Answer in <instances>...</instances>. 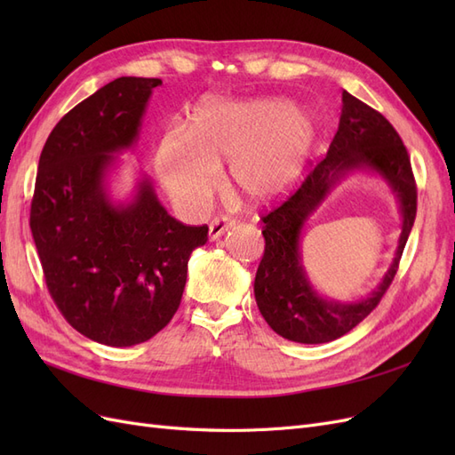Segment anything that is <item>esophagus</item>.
<instances>
[{"instance_id": "1", "label": "esophagus", "mask_w": 455, "mask_h": 455, "mask_svg": "<svg viewBox=\"0 0 455 455\" xmlns=\"http://www.w3.org/2000/svg\"><path fill=\"white\" fill-rule=\"evenodd\" d=\"M233 226H235V220H233V218H228V216L214 218L212 222H211V226H209V239L216 241L218 237H222L224 233L228 229H231Z\"/></svg>"}]
</instances>
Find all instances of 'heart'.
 <instances>
[{
  "label": "heart",
  "mask_w": 455,
  "mask_h": 455,
  "mask_svg": "<svg viewBox=\"0 0 455 455\" xmlns=\"http://www.w3.org/2000/svg\"><path fill=\"white\" fill-rule=\"evenodd\" d=\"M313 142L315 121L304 108L281 99H211L189 132L163 134L156 167L172 199L188 209L211 197L228 161L233 188L246 201L269 203L298 182Z\"/></svg>",
  "instance_id": "b5f03b06"
}]
</instances>
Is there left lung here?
<instances>
[{
	"label": "left lung",
	"instance_id": "left-lung-1",
	"mask_svg": "<svg viewBox=\"0 0 455 455\" xmlns=\"http://www.w3.org/2000/svg\"><path fill=\"white\" fill-rule=\"evenodd\" d=\"M378 173L390 186L402 214V237L390 269L366 299L339 302L321 297L310 284L300 258V235L307 220L349 173ZM416 182L408 151L391 123L347 91L341 92L338 132L328 154L315 164L306 182L281 206L261 218L266 251L254 298L266 323L284 339L326 343L353 330L387 291L416 220Z\"/></svg>",
	"mask_w": 455,
	"mask_h": 455
}]
</instances>
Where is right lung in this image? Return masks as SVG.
Listing matches in <instances>:
<instances>
[{"label": "right lung", "mask_w": 455, "mask_h": 455, "mask_svg": "<svg viewBox=\"0 0 455 455\" xmlns=\"http://www.w3.org/2000/svg\"><path fill=\"white\" fill-rule=\"evenodd\" d=\"M156 77H117L70 109L39 157L30 229L54 304L79 334L131 347L171 323L209 228L184 226L140 174L114 199L109 174L142 125Z\"/></svg>", "instance_id": "obj_1"}]
</instances>
